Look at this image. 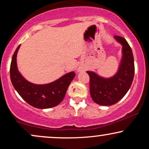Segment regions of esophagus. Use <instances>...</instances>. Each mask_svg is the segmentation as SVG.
<instances>
[{
    "label": "esophagus",
    "instance_id": "34e87169",
    "mask_svg": "<svg viewBox=\"0 0 149 149\" xmlns=\"http://www.w3.org/2000/svg\"><path fill=\"white\" fill-rule=\"evenodd\" d=\"M85 70H86L85 67H84V66H78V68H77V71H78V72H82V71H85Z\"/></svg>",
    "mask_w": 149,
    "mask_h": 149
}]
</instances>
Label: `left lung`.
<instances>
[{"label": "left lung", "mask_w": 149, "mask_h": 149, "mask_svg": "<svg viewBox=\"0 0 149 149\" xmlns=\"http://www.w3.org/2000/svg\"><path fill=\"white\" fill-rule=\"evenodd\" d=\"M114 39L122 45V56L115 74L105 78L94 71H87L92 100L102 106H111L119 102L130 88L134 78V57L130 46L124 38L115 36Z\"/></svg>", "instance_id": "obj_1"}]
</instances>
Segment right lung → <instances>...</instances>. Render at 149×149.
Masks as SVG:
<instances>
[{"label":"right lung","mask_w":149,"mask_h":149,"mask_svg":"<svg viewBox=\"0 0 149 149\" xmlns=\"http://www.w3.org/2000/svg\"><path fill=\"white\" fill-rule=\"evenodd\" d=\"M20 46L15 50L10 64V79L14 88L25 102L37 109H49L57 106L64 98L68 87L76 73L71 71L47 84L31 83L18 70L17 55Z\"/></svg>","instance_id":"obj_1"}]
</instances>
